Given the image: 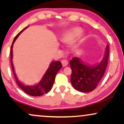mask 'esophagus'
<instances>
[{
    "label": "esophagus",
    "instance_id": "1",
    "mask_svg": "<svg viewBox=\"0 0 124 124\" xmlns=\"http://www.w3.org/2000/svg\"><path fill=\"white\" fill-rule=\"evenodd\" d=\"M62 66H63V67H66V66L68 65V62L67 60H62Z\"/></svg>",
    "mask_w": 124,
    "mask_h": 124
}]
</instances>
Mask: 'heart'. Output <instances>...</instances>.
<instances>
[{"instance_id":"heart-1","label":"heart","mask_w":124,"mask_h":124,"mask_svg":"<svg viewBox=\"0 0 124 124\" xmlns=\"http://www.w3.org/2000/svg\"><path fill=\"white\" fill-rule=\"evenodd\" d=\"M83 30L79 27H74L70 30H68L65 33H64L62 36L60 37V40L64 45H69L73 41L74 39H76L79 35H80L82 33ZM76 44L74 46V48H76L78 46L79 43Z\"/></svg>"}]
</instances>
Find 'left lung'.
Instances as JSON below:
<instances>
[{"label": "left lung", "mask_w": 124, "mask_h": 124, "mask_svg": "<svg viewBox=\"0 0 124 124\" xmlns=\"http://www.w3.org/2000/svg\"><path fill=\"white\" fill-rule=\"evenodd\" d=\"M109 56V46L107 45L103 58L96 65H86L77 57L70 61L72 69L70 81L77 91L88 93L94 90L104 76Z\"/></svg>", "instance_id": "left-lung-1"}]
</instances>
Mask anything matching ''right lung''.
Here are the masks:
<instances>
[{"label":"right lung","instance_id":"right-lung-1","mask_svg":"<svg viewBox=\"0 0 124 124\" xmlns=\"http://www.w3.org/2000/svg\"><path fill=\"white\" fill-rule=\"evenodd\" d=\"M28 26L22 30L15 37V38L13 39V41L11 47V52H10V56H11V62L12 65V71L13 73V75H14L15 78L16 79L17 84L18 86L21 89L23 90L24 91L25 93L28 94L30 95L33 96H39L43 95V94L47 93L48 91H50L51 89L54 85V82L55 81V77L58 71L62 68V64L60 62H57V61H54L50 63V66H49L48 69H47L46 72L44 74V76L42 77L41 80L40 82L38 83L37 85L33 86H28L25 85L23 83H21L20 81L18 80L17 77L16 73L15 72L14 67L13 65L12 59H13V46L14 44L15 40L16 39L18 38L19 35Z\"/></svg>","mask_w":124,"mask_h":124}]
</instances>
